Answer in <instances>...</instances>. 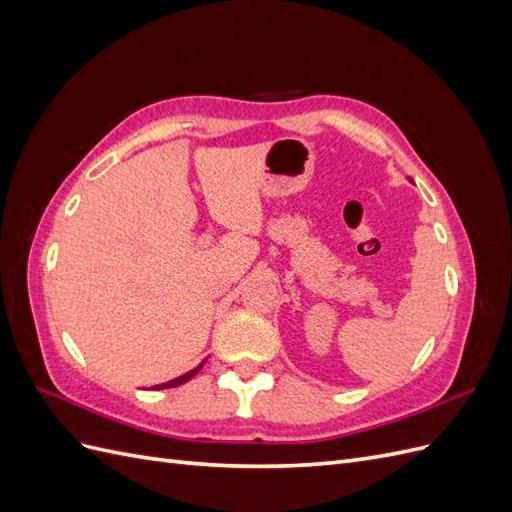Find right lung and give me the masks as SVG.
<instances>
[{"mask_svg": "<svg viewBox=\"0 0 512 512\" xmlns=\"http://www.w3.org/2000/svg\"><path fill=\"white\" fill-rule=\"evenodd\" d=\"M205 363H200L196 369H192V371H188V374H183V376H179V378H175V380H170V382H164V384H158V386H153V389H173V386H179V384H183V382H188L190 378H194L198 371H200V367H203Z\"/></svg>", "mask_w": 512, "mask_h": 512, "instance_id": "obj_1", "label": "right lung"}]
</instances>
